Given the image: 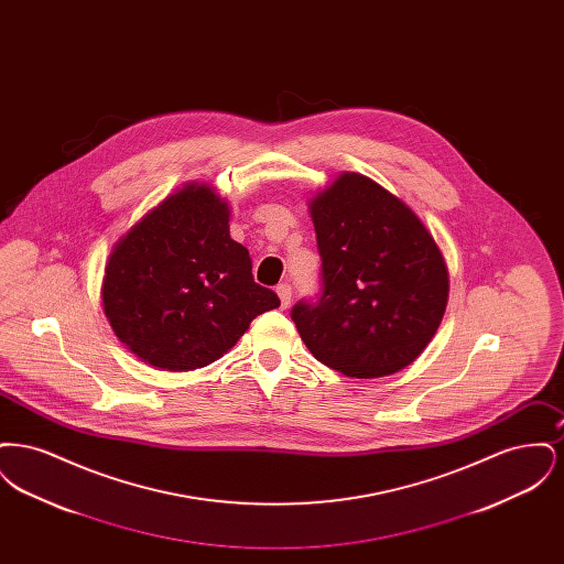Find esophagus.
Segmentation results:
<instances>
[{
  "mask_svg": "<svg viewBox=\"0 0 564 564\" xmlns=\"http://www.w3.org/2000/svg\"><path fill=\"white\" fill-rule=\"evenodd\" d=\"M276 295H279V300H281V308H288L290 302H292V285H290V283H281V285L276 288Z\"/></svg>",
  "mask_w": 564,
  "mask_h": 564,
  "instance_id": "34e87169",
  "label": "esophagus"
}]
</instances>
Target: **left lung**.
<instances>
[{"instance_id":"1","label":"left lung","mask_w":564,"mask_h":564,"mask_svg":"<svg viewBox=\"0 0 564 564\" xmlns=\"http://www.w3.org/2000/svg\"><path fill=\"white\" fill-rule=\"evenodd\" d=\"M322 253V297L292 319L327 368L380 378L408 368L448 304V267L430 230L375 180L340 173L308 200Z\"/></svg>"}]
</instances>
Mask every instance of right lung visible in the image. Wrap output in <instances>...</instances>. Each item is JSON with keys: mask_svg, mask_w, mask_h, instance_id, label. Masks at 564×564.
<instances>
[{"mask_svg": "<svg viewBox=\"0 0 564 564\" xmlns=\"http://www.w3.org/2000/svg\"><path fill=\"white\" fill-rule=\"evenodd\" d=\"M228 221L214 186L189 182L111 247L104 311L141 361L169 372L205 368L281 304L253 281L249 251L230 239Z\"/></svg>", "mask_w": 564, "mask_h": 564, "instance_id": "right-lung-1", "label": "right lung"}]
</instances>
